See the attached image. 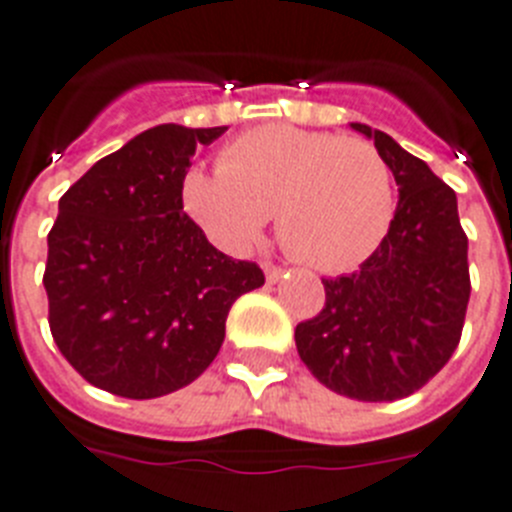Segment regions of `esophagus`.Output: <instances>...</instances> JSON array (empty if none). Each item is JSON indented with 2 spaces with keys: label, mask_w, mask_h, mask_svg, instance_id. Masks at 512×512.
Here are the masks:
<instances>
[{
  "label": "esophagus",
  "mask_w": 512,
  "mask_h": 512,
  "mask_svg": "<svg viewBox=\"0 0 512 512\" xmlns=\"http://www.w3.org/2000/svg\"><path fill=\"white\" fill-rule=\"evenodd\" d=\"M264 277H266V282H269V285H277L279 279H282V269H279V266H274V264H264Z\"/></svg>",
  "instance_id": "34e87169"
}]
</instances>
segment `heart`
I'll return each instance as SVG.
<instances>
[{
	"label": "heart",
	"instance_id": "1",
	"mask_svg": "<svg viewBox=\"0 0 512 512\" xmlns=\"http://www.w3.org/2000/svg\"><path fill=\"white\" fill-rule=\"evenodd\" d=\"M217 168H191L181 202L230 253L248 251L277 212V235L292 259L318 272H349L381 246L396 212L391 168L365 139L269 124L227 144Z\"/></svg>",
	"mask_w": 512,
	"mask_h": 512
}]
</instances>
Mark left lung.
<instances>
[{"instance_id":"left-lung-1","label":"left lung","mask_w":512,"mask_h":512,"mask_svg":"<svg viewBox=\"0 0 512 512\" xmlns=\"http://www.w3.org/2000/svg\"><path fill=\"white\" fill-rule=\"evenodd\" d=\"M375 142L399 186L386 238L360 269L323 279L326 305L298 323L300 360L326 388L357 401H396L425 386L456 352L469 305V240L458 202L430 165L386 131Z\"/></svg>"}]
</instances>
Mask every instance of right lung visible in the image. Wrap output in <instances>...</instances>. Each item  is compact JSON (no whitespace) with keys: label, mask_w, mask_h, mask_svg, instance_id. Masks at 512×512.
I'll return each instance as SVG.
<instances>
[{"label":"right lung","mask_w":512,"mask_h":512,"mask_svg":"<svg viewBox=\"0 0 512 512\" xmlns=\"http://www.w3.org/2000/svg\"><path fill=\"white\" fill-rule=\"evenodd\" d=\"M227 126L160 124L87 170L59 199L43 287L56 347L87 383L124 399L189 386L225 342L230 305L264 285L183 212L196 144Z\"/></svg>","instance_id":"1"}]
</instances>
